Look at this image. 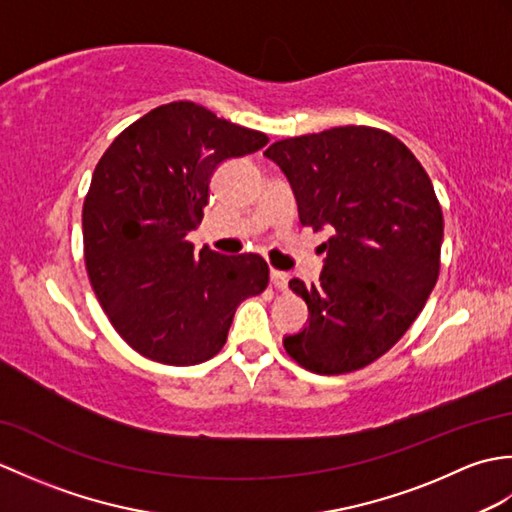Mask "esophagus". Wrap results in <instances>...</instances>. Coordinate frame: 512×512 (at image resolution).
Instances as JSON below:
<instances>
[{"instance_id":"1","label":"esophagus","mask_w":512,"mask_h":512,"mask_svg":"<svg viewBox=\"0 0 512 512\" xmlns=\"http://www.w3.org/2000/svg\"><path fill=\"white\" fill-rule=\"evenodd\" d=\"M270 281H273V286L279 288V290H286L288 288V281H290V275L284 273V270H270Z\"/></svg>"}]
</instances>
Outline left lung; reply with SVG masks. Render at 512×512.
Returning <instances> with one entry per match:
<instances>
[{
    "label": "left lung",
    "mask_w": 512,
    "mask_h": 512,
    "mask_svg": "<svg viewBox=\"0 0 512 512\" xmlns=\"http://www.w3.org/2000/svg\"><path fill=\"white\" fill-rule=\"evenodd\" d=\"M264 156L295 193L299 220L328 231L323 273L290 288L310 321L284 336L314 374H347L398 343L440 273L442 209L416 156L383 129L347 125L277 140Z\"/></svg>",
    "instance_id": "8db88e82"
}]
</instances>
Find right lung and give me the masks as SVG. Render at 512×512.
<instances>
[{
  "label": "right lung",
  "instance_id": "1",
  "mask_svg": "<svg viewBox=\"0 0 512 512\" xmlns=\"http://www.w3.org/2000/svg\"><path fill=\"white\" fill-rule=\"evenodd\" d=\"M266 143L262 132L176 101L138 118L99 160L83 202L85 266L107 319L138 354L178 367L209 361L239 303L266 290L259 255L195 253L187 242L213 171Z\"/></svg>",
  "mask_w": 512,
  "mask_h": 512
}]
</instances>
